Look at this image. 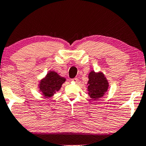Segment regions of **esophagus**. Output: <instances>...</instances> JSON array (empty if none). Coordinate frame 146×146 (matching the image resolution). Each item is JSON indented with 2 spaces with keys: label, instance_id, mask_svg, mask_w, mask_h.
<instances>
[{
  "label": "esophagus",
  "instance_id": "1",
  "mask_svg": "<svg viewBox=\"0 0 146 146\" xmlns=\"http://www.w3.org/2000/svg\"><path fill=\"white\" fill-rule=\"evenodd\" d=\"M72 81H74V82L77 83V82H79V79H78V78H74V79H72Z\"/></svg>",
  "mask_w": 146,
  "mask_h": 146
}]
</instances>
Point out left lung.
Instances as JSON below:
<instances>
[{
	"label": "left lung",
	"instance_id": "1",
	"mask_svg": "<svg viewBox=\"0 0 146 146\" xmlns=\"http://www.w3.org/2000/svg\"><path fill=\"white\" fill-rule=\"evenodd\" d=\"M88 94L93 100H98L102 98L109 88V82L106 76L101 72L91 71L88 74Z\"/></svg>",
	"mask_w": 146,
	"mask_h": 146
}]
</instances>
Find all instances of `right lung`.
Segmentation results:
<instances>
[{
    "label": "right lung",
    "mask_w": 146,
    "mask_h": 146,
    "mask_svg": "<svg viewBox=\"0 0 146 146\" xmlns=\"http://www.w3.org/2000/svg\"><path fill=\"white\" fill-rule=\"evenodd\" d=\"M66 79L60 76L54 71H49L47 74L40 80L38 84L39 91L45 98L52 97L62 87Z\"/></svg>",
    "instance_id": "obj_1"
}]
</instances>
